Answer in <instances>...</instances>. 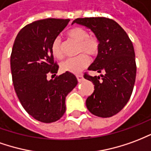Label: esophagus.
I'll use <instances>...</instances> for the list:
<instances>
[{
	"instance_id": "34e87169",
	"label": "esophagus",
	"mask_w": 151,
	"mask_h": 151,
	"mask_svg": "<svg viewBox=\"0 0 151 151\" xmlns=\"http://www.w3.org/2000/svg\"><path fill=\"white\" fill-rule=\"evenodd\" d=\"M76 78H77V81H79V82H81V81H83V80H84L83 76H81V75H77V76H76Z\"/></svg>"
}]
</instances>
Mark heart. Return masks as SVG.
Segmentation results:
<instances>
[{
    "mask_svg": "<svg viewBox=\"0 0 151 151\" xmlns=\"http://www.w3.org/2000/svg\"><path fill=\"white\" fill-rule=\"evenodd\" d=\"M67 37L76 43L79 44L77 53L81 54L76 58H69L61 64V69L63 71L73 74L81 73L88 66L89 58L86 54L95 56L98 53L99 41L97 37L89 36L87 30L76 27L67 32ZM51 52L54 58L61 59L63 58V45L59 38H55L51 45Z\"/></svg>",
    "mask_w": 151,
    "mask_h": 151,
    "instance_id": "heart-1",
    "label": "heart"
}]
</instances>
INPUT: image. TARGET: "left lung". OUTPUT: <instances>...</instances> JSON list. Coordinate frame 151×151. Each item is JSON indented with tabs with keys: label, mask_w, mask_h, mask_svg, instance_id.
Masks as SVG:
<instances>
[{
	"label": "left lung",
	"mask_w": 151,
	"mask_h": 151,
	"mask_svg": "<svg viewBox=\"0 0 151 151\" xmlns=\"http://www.w3.org/2000/svg\"><path fill=\"white\" fill-rule=\"evenodd\" d=\"M77 23L90 29L99 41L97 58L88 68L104 72L100 76L84 75L94 84L93 94L86 100L88 110L94 115L107 118L121 111L131 97L135 83L137 67L135 52L129 36L112 19L98 18L76 19Z\"/></svg>",
	"instance_id": "8db88e82"
}]
</instances>
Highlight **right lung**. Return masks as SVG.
<instances>
[{
    "mask_svg": "<svg viewBox=\"0 0 151 151\" xmlns=\"http://www.w3.org/2000/svg\"><path fill=\"white\" fill-rule=\"evenodd\" d=\"M69 21H35L19 32L13 45L10 67L16 94L25 111L43 123L55 122L64 115L66 97L78 83L76 76L67 71L47 80V74L55 75L58 70L51 52L52 42Z\"/></svg>",
    "mask_w": 151,
    "mask_h": 151,
    "instance_id": "1",
    "label": "right lung"
}]
</instances>
